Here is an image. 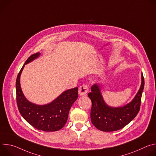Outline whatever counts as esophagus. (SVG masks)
I'll return each instance as SVG.
<instances>
[{"mask_svg":"<svg viewBox=\"0 0 156 156\" xmlns=\"http://www.w3.org/2000/svg\"><path fill=\"white\" fill-rule=\"evenodd\" d=\"M88 91V87L86 85L83 84L79 87V90H78V94L80 96H86L87 93Z\"/></svg>","mask_w":156,"mask_h":156,"instance_id":"obj_1","label":"esophagus"}]
</instances>
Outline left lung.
I'll use <instances>...</instances> for the list:
<instances>
[{
  "label": "left lung",
  "instance_id": "8db88e82",
  "mask_svg": "<svg viewBox=\"0 0 156 156\" xmlns=\"http://www.w3.org/2000/svg\"><path fill=\"white\" fill-rule=\"evenodd\" d=\"M144 80L141 73V83L139 90L128 104L122 107H111L104 100L101 85L94 84L91 92L87 94L92 102L91 120L93 125L102 131H114L122 129L137 115L140 109L141 96L144 90Z\"/></svg>",
  "mask_w": 156,
  "mask_h": 156
}]
</instances>
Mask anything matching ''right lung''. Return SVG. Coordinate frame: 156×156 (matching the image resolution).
<instances>
[{
    "instance_id": "right-lung-1",
    "label": "right lung",
    "mask_w": 156,
    "mask_h": 156,
    "mask_svg": "<svg viewBox=\"0 0 156 156\" xmlns=\"http://www.w3.org/2000/svg\"><path fill=\"white\" fill-rule=\"evenodd\" d=\"M41 53L31 55L20 70L16 80V102L19 112L23 119L37 129L55 131L62 128L67 121L72 104L78 98V87L66 90L52 102L37 105L30 102L24 96L20 86V76L25 65L38 58Z\"/></svg>"
}]
</instances>
